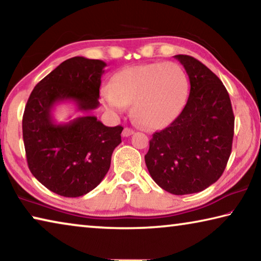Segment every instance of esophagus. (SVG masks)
Returning <instances> with one entry per match:
<instances>
[{"label": "esophagus", "instance_id": "34e87169", "mask_svg": "<svg viewBox=\"0 0 261 261\" xmlns=\"http://www.w3.org/2000/svg\"><path fill=\"white\" fill-rule=\"evenodd\" d=\"M134 134H135L134 130L129 129V127H125V129L123 130V132H122V136L123 137H130L131 135H134Z\"/></svg>", "mask_w": 261, "mask_h": 261}]
</instances>
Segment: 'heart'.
<instances>
[{
  "mask_svg": "<svg viewBox=\"0 0 261 261\" xmlns=\"http://www.w3.org/2000/svg\"><path fill=\"white\" fill-rule=\"evenodd\" d=\"M189 78L175 62L135 65L118 72L102 91L110 113L120 114L132 103V116L147 129L171 124L182 112L189 94Z\"/></svg>",
  "mask_w": 261,
  "mask_h": 261,
  "instance_id": "b5f03b06",
  "label": "heart"
}]
</instances>
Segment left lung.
I'll use <instances>...</instances> for the list:
<instances>
[{"mask_svg":"<svg viewBox=\"0 0 261 261\" xmlns=\"http://www.w3.org/2000/svg\"><path fill=\"white\" fill-rule=\"evenodd\" d=\"M174 57L189 76V99L169 126L153 134L145 162L159 187L182 196L202 191L223 174L235 117L226 87L215 73L192 56Z\"/></svg>","mask_w":261,"mask_h":261,"instance_id":"8db88e82","label":"left lung"}]
</instances>
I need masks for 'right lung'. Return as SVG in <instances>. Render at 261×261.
I'll list each match as a JSON object with an SVG mask.
<instances>
[{
  "mask_svg": "<svg viewBox=\"0 0 261 261\" xmlns=\"http://www.w3.org/2000/svg\"><path fill=\"white\" fill-rule=\"evenodd\" d=\"M106 65L83 56L64 61L37 84L26 103L23 139L29 168L60 196L81 197L98 187L122 141L121 125L106 126L90 115L100 105ZM62 102H72L86 116L57 123L52 112Z\"/></svg>",
  "mask_w": 261,
  "mask_h": 261,
  "instance_id": "obj_1",
  "label": "right lung"
}]
</instances>
